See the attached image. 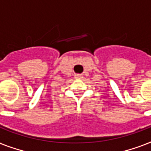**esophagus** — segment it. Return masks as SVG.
<instances>
[{"mask_svg": "<svg viewBox=\"0 0 151 151\" xmlns=\"http://www.w3.org/2000/svg\"><path fill=\"white\" fill-rule=\"evenodd\" d=\"M75 78H77V79H81V78H83V76L80 75V74H77V75H75Z\"/></svg>", "mask_w": 151, "mask_h": 151, "instance_id": "esophagus-1", "label": "esophagus"}]
</instances>
